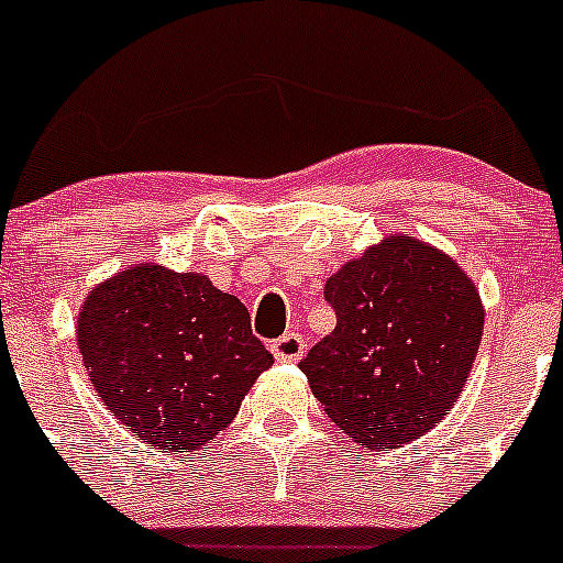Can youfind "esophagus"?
<instances>
[{
	"label": "esophagus",
	"mask_w": 563,
	"mask_h": 563,
	"mask_svg": "<svg viewBox=\"0 0 563 563\" xmlns=\"http://www.w3.org/2000/svg\"><path fill=\"white\" fill-rule=\"evenodd\" d=\"M272 354H275L277 362H299L305 356L302 334L286 332L283 338H277L275 343H272Z\"/></svg>",
	"instance_id": "obj_1"
}]
</instances>
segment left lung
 Here are the masks:
<instances>
[{"label": "left lung", "instance_id": "left-lung-1", "mask_svg": "<svg viewBox=\"0 0 563 563\" xmlns=\"http://www.w3.org/2000/svg\"><path fill=\"white\" fill-rule=\"evenodd\" d=\"M338 327L299 362L334 424L367 450L433 430L457 402L479 351L485 308L444 250L384 236L327 280Z\"/></svg>", "mask_w": 563, "mask_h": 563}]
</instances>
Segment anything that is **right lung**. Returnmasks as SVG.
Wrapping results in <instances>:
<instances>
[{
	"label": "right lung",
	"mask_w": 563,
	"mask_h": 563,
	"mask_svg": "<svg viewBox=\"0 0 563 563\" xmlns=\"http://www.w3.org/2000/svg\"><path fill=\"white\" fill-rule=\"evenodd\" d=\"M78 351L95 391L135 439L196 452L231 424L272 354L250 313L201 272L133 264L87 294Z\"/></svg>",
	"instance_id": "add662e5"
}]
</instances>
